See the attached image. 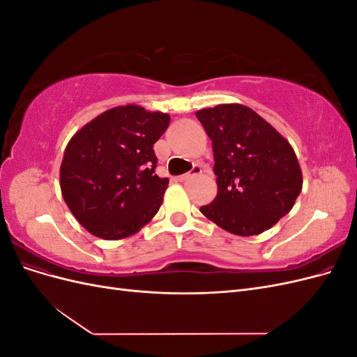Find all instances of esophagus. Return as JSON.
Here are the masks:
<instances>
[{
	"mask_svg": "<svg viewBox=\"0 0 357 357\" xmlns=\"http://www.w3.org/2000/svg\"><path fill=\"white\" fill-rule=\"evenodd\" d=\"M199 172H202V168H201V165H193V168H192L189 172H186V174L178 176V177H177V181H186V180H189L190 177H193V176L199 174Z\"/></svg>",
	"mask_w": 357,
	"mask_h": 357,
	"instance_id": "esophagus-1",
	"label": "esophagus"
}]
</instances>
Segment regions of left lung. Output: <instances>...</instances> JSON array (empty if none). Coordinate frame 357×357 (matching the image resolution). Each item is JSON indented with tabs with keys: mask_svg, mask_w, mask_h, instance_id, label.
Segmentation results:
<instances>
[{
	"mask_svg": "<svg viewBox=\"0 0 357 357\" xmlns=\"http://www.w3.org/2000/svg\"><path fill=\"white\" fill-rule=\"evenodd\" d=\"M213 143L218 197L199 208L222 229L259 235L286 215L302 189L298 158L287 139L256 112L220 104L197 112Z\"/></svg>",
	"mask_w": 357,
	"mask_h": 357,
	"instance_id": "1",
	"label": "left lung"
}]
</instances>
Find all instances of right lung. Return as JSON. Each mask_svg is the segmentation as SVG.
Here are the masks:
<instances>
[{"label":"right lung","mask_w":357,"mask_h":357,"mask_svg":"<svg viewBox=\"0 0 357 357\" xmlns=\"http://www.w3.org/2000/svg\"><path fill=\"white\" fill-rule=\"evenodd\" d=\"M169 114L121 105L75 132L61 164V192L70 211L92 235L122 240L155 218L168 178L155 174L153 144Z\"/></svg>","instance_id":"obj_1"}]
</instances>
